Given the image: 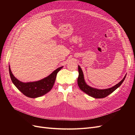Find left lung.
<instances>
[{
    "label": "left lung",
    "instance_id": "1",
    "mask_svg": "<svg viewBox=\"0 0 135 135\" xmlns=\"http://www.w3.org/2000/svg\"><path fill=\"white\" fill-rule=\"evenodd\" d=\"M78 72H79V76L78 78V84L81 91H83L87 95L93 97L96 99H101V98H104L108 96L110 93L113 92L117 88L119 87L122 83L123 82V81L125 79L126 76L123 78L120 82L117 84L114 87H111L108 89H98L96 88H93L89 86L86 83H85L84 79V75L83 74V71L79 66H78Z\"/></svg>",
    "mask_w": 135,
    "mask_h": 135
}]
</instances>
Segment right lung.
I'll return each instance as SVG.
<instances>
[{"instance_id":"obj_1","label":"right lung","mask_w":135,"mask_h":135,"mask_svg":"<svg viewBox=\"0 0 135 135\" xmlns=\"http://www.w3.org/2000/svg\"><path fill=\"white\" fill-rule=\"evenodd\" d=\"M62 67L59 68L45 78L34 82L23 83L17 79L12 74L9 66V71L11 79L15 86L24 95L30 98H36L42 96L50 92L55 84L57 73Z\"/></svg>"}]
</instances>
